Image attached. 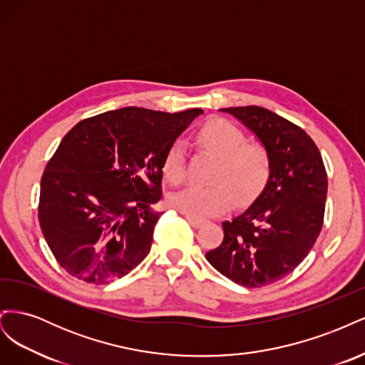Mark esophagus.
I'll list each match as a JSON object with an SVG mask.
<instances>
[{
	"label": "esophagus",
	"mask_w": 365,
	"mask_h": 365,
	"mask_svg": "<svg viewBox=\"0 0 365 365\" xmlns=\"http://www.w3.org/2000/svg\"><path fill=\"white\" fill-rule=\"evenodd\" d=\"M185 219H187V222H189V224H190L192 227H195V228L201 227V225L204 224V219H201V217H195V216L185 215Z\"/></svg>",
	"instance_id": "34e87169"
}]
</instances>
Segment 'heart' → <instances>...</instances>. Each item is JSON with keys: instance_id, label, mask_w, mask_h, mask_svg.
<instances>
[{"instance_id": "1", "label": "heart", "mask_w": 365, "mask_h": 365, "mask_svg": "<svg viewBox=\"0 0 365 365\" xmlns=\"http://www.w3.org/2000/svg\"><path fill=\"white\" fill-rule=\"evenodd\" d=\"M201 146L217 157L208 185H189L169 197L172 208L180 213L204 217L224 213L231 200L247 204L267 184L271 172L268 149L259 141H247L240 130L224 118L208 121L197 134ZM164 173L178 185L185 176V146L173 141L164 157Z\"/></svg>"}]
</instances>
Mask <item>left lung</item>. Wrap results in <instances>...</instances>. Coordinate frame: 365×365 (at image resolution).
<instances>
[{
  "mask_svg": "<svg viewBox=\"0 0 365 365\" xmlns=\"http://www.w3.org/2000/svg\"><path fill=\"white\" fill-rule=\"evenodd\" d=\"M259 137L271 157L267 185L244 213L222 222L224 240L210 264L245 288L282 280L300 264L322 231L327 173L314 140L260 106L224 108Z\"/></svg>",
  "mask_w": 365,
  "mask_h": 365,
  "instance_id": "1",
  "label": "left lung"
}]
</instances>
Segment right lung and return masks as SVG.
Returning a JSON list of instances; mask_svg holds the SVG:
<instances>
[{
	"label": "right lung",
	"instance_id": "right-lung-1",
	"mask_svg": "<svg viewBox=\"0 0 365 365\" xmlns=\"http://www.w3.org/2000/svg\"><path fill=\"white\" fill-rule=\"evenodd\" d=\"M200 108H121L79 121L41 178L38 217L54 259L73 277L121 279L152 247L165 152Z\"/></svg>",
	"mask_w": 365,
	"mask_h": 365
}]
</instances>
